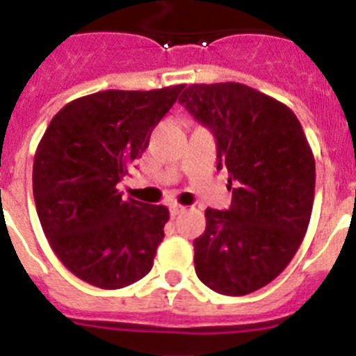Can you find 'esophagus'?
I'll use <instances>...</instances> for the list:
<instances>
[{
  "instance_id": "34e87169",
  "label": "esophagus",
  "mask_w": 356,
  "mask_h": 356,
  "mask_svg": "<svg viewBox=\"0 0 356 356\" xmlns=\"http://www.w3.org/2000/svg\"><path fill=\"white\" fill-rule=\"evenodd\" d=\"M184 209L186 207H182V205L174 204V205H170V214L175 218V216H179V214H181V212H184Z\"/></svg>"
}]
</instances>
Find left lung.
<instances>
[{"instance_id":"8db88e82","label":"left lung","mask_w":356,"mask_h":356,"mask_svg":"<svg viewBox=\"0 0 356 356\" xmlns=\"http://www.w3.org/2000/svg\"><path fill=\"white\" fill-rule=\"evenodd\" d=\"M207 126L227 168L228 211L207 209L195 238V270L221 295L253 293L274 281L297 253L313 212L316 167L297 115L238 82L191 84L179 98Z\"/></svg>"}]
</instances>
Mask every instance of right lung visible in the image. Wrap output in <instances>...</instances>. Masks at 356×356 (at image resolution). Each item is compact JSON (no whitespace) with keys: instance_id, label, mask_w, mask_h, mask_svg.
<instances>
[{"instance_id":"add662e5","label":"right lung","mask_w":356,"mask_h":356,"mask_svg":"<svg viewBox=\"0 0 356 356\" xmlns=\"http://www.w3.org/2000/svg\"><path fill=\"white\" fill-rule=\"evenodd\" d=\"M184 84L108 89L66 103L36 147L33 197L43 234L72 274L118 290L149 274L165 237V205L122 200L118 182Z\"/></svg>"}]
</instances>
